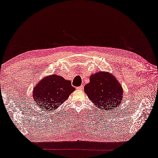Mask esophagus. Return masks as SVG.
Wrapping results in <instances>:
<instances>
[{"label":"esophagus","instance_id":"obj_1","mask_svg":"<svg viewBox=\"0 0 158 158\" xmlns=\"http://www.w3.org/2000/svg\"><path fill=\"white\" fill-rule=\"evenodd\" d=\"M84 88V86L83 85H81V86H80V87H77V89H82Z\"/></svg>","mask_w":158,"mask_h":158}]
</instances>
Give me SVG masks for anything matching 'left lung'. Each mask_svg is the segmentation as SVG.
Returning a JSON list of instances; mask_svg holds the SVG:
<instances>
[{
  "instance_id": "8db88e82",
  "label": "left lung",
  "mask_w": 158,
  "mask_h": 158,
  "mask_svg": "<svg viewBox=\"0 0 158 158\" xmlns=\"http://www.w3.org/2000/svg\"><path fill=\"white\" fill-rule=\"evenodd\" d=\"M88 97L100 110H110L121 103L123 89L109 73L99 71L90 76L89 83L84 87Z\"/></svg>"
}]
</instances>
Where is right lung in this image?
Returning a JSON list of instances; mask_svg holds the SVG:
<instances>
[{"label":"right lung","mask_w":158,"mask_h":158,"mask_svg":"<svg viewBox=\"0 0 158 158\" xmlns=\"http://www.w3.org/2000/svg\"><path fill=\"white\" fill-rule=\"evenodd\" d=\"M76 89L71 82L57 75L44 77L33 90L37 105L47 111L57 109Z\"/></svg>","instance_id":"right-lung-1"}]
</instances>
